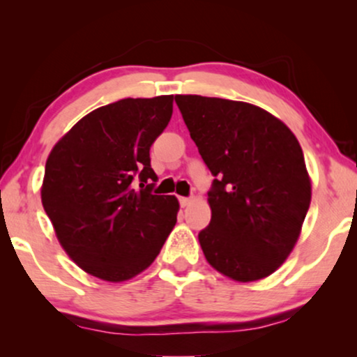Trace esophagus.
Returning a JSON list of instances; mask_svg holds the SVG:
<instances>
[{
    "instance_id": "1",
    "label": "esophagus",
    "mask_w": 357,
    "mask_h": 357,
    "mask_svg": "<svg viewBox=\"0 0 357 357\" xmlns=\"http://www.w3.org/2000/svg\"><path fill=\"white\" fill-rule=\"evenodd\" d=\"M193 199L192 198H185V197H180V204H182V208H187L192 204Z\"/></svg>"
}]
</instances>
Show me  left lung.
I'll use <instances>...</instances> for the list:
<instances>
[{
	"label": "left lung",
	"instance_id": "left-lung-1",
	"mask_svg": "<svg viewBox=\"0 0 357 357\" xmlns=\"http://www.w3.org/2000/svg\"><path fill=\"white\" fill-rule=\"evenodd\" d=\"M190 136L214 175L211 222L198 234L209 265L238 282L275 273L294 248L312 183L294 133L247 102L175 96Z\"/></svg>",
	"mask_w": 357,
	"mask_h": 357
}]
</instances>
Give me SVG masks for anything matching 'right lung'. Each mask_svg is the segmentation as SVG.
Segmentation results:
<instances>
[{
  "label": "right lung",
  "mask_w": 357,
  "mask_h": 357,
  "mask_svg": "<svg viewBox=\"0 0 357 357\" xmlns=\"http://www.w3.org/2000/svg\"><path fill=\"white\" fill-rule=\"evenodd\" d=\"M172 109L174 96L99 107L48 154L43 209L68 257L99 280L121 282L144 271L177 222L178 199L151 193L158 175L149 149Z\"/></svg>",
  "instance_id": "right-lung-1"
}]
</instances>
